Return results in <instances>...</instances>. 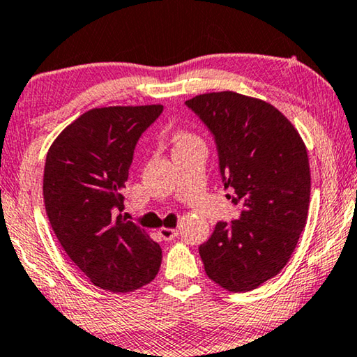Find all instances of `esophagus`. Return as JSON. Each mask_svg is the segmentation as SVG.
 Instances as JSON below:
<instances>
[{
  "mask_svg": "<svg viewBox=\"0 0 357 357\" xmlns=\"http://www.w3.org/2000/svg\"><path fill=\"white\" fill-rule=\"evenodd\" d=\"M158 234L163 241H172L179 234V231L173 229V228H162V229H158Z\"/></svg>",
  "mask_w": 357,
  "mask_h": 357,
  "instance_id": "1",
  "label": "esophagus"
}]
</instances>
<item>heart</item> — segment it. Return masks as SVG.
<instances>
[{
  "instance_id": "b5f03b06",
  "label": "heart",
  "mask_w": 357,
  "mask_h": 357,
  "mask_svg": "<svg viewBox=\"0 0 357 357\" xmlns=\"http://www.w3.org/2000/svg\"><path fill=\"white\" fill-rule=\"evenodd\" d=\"M174 142V150L178 149H185V147H192V145H199L202 144V140L197 135L192 132H185V130H181L176 135L173 137Z\"/></svg>"
}]
</instances>
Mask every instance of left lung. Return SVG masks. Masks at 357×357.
<instances>
[{"label": "left lung", "instance_id": "obj_1", "mask_svg": "<svg viewBox=\"0 0 357 357\" xmlns=\"http://www.w3.org/2000/svg\"><path fill=\"white\" fill-rule=\"evenodd\" d=\"M213 134L227 197L238 220L218 222L199 254L205 273L233 293L255 289L281 272L305 227L310 169L305 145L273 105L236 92L185 102Z\"/></svg>", "mask_w": 357, "mask_h": 357}]
</instances>
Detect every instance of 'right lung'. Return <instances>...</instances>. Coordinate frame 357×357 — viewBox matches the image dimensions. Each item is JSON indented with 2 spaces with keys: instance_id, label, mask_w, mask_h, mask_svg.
<instances>
[{
  "instance_id": "1",
  "label": "right lung",
  "mask_w": 357,
  "mask_h": 357,
  "mask_svg": "<svg viewBox=\"0 0 357 357\" xmlns=\"http://www.w3.org/2000/svg\"><path fill=\"white\" fill-rule=\"evenodd\" d=\"M162 112V105L90 109L54 139L45 162L52 229L80 272L112 293L142 288L162 265V248L121 215L135 144Z\"/></svg>"
}]
</instances>
